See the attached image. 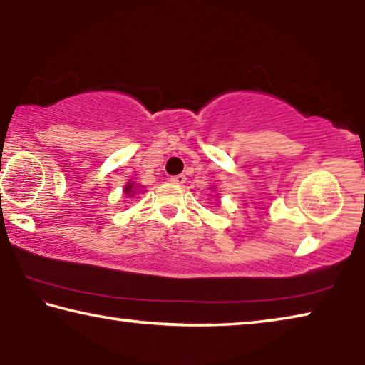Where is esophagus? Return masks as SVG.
<instances>
[{"label":"esophagus","mask_w":365,"mask_h":365,"mask_svg":"<svg viewBox=\"0 0 365 365\" xmlns=\"http://www.w3.org/2000/svg\"><path fill=\"white\" fill-rule=\"evenodd\" d=\"M170 182L172 183H175V185H183L185 182H187V177H185L183 174H178V175H174L170 178Z\"/></svg>","instance_id":"obj_1"}]
</instances>
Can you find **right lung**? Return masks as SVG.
<instances>
[{"label": "right lung", "mask_w": 365, "mask_h": 365, "mask_svg": "<svg viewBox=\"0 0 365 365\" xmlns=\"http://www.w3.org/2000/svg\"><path fill=\"white\" fill-rule=\"evenodd\" d=\"M123 193H125L127 196H133V193H135V183L133 182H128L125 187H123Z\"/></svg>", "instance_id": "1"}]
</instances>
